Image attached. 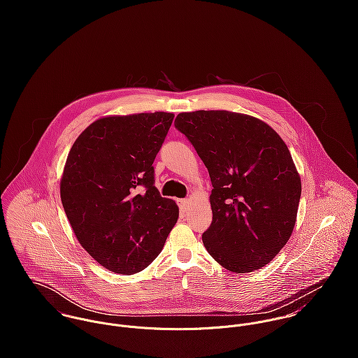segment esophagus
Instances as JSON below:
<instances>
[{"label":"esophagus","instance_id":"34e87169","mask_svg":"<svg viewBox=\"0 0 358 358\" xmlns=\"http://www.w3.org/2000/svg\"><path fill=\"white\" fill-rule=\"evenodd\" d=\"M189 203H190V200H189V199L179 200V208H180L183 212H186V210H187V208H189Z\"/></svg>","mask_w":358,"mask_h":358}]
</instances>
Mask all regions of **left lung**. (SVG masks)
<instances>
[{
	"mask_svg": "<svg viewBox=\"0 0 358 358\" xmlns=\"http://www.w3.org/2000/svg\"><path fill=\"white\" fill-rule=\"evenodd\" d=\"M175 128L194 146L213 187L208 254L233 273L270 263L292 234L302 193L284 141L259 118L226 110L180 113Z\"/></svg>",
	"mask_w": 358,
	"mask_h": 358,
	"instance_id": "obj_1",
	"label": "left lung"
}]
</instances>
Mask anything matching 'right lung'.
Returning a JSON list of instances; mask_svg holds the SVG:
<instances>
[{
	"instance_id": "right-lung-1",
	"label": "right lung",
	"mask_w": 358,
	"mask_h": 358,
	"mask_svg": "<svg viewBox=\"0 0 358 358\" xmlns=\"http://www.w3.org/2000/svg\"><path fill=\"white\" fill-rule=\"evenodd\" d=\"M173 114L103 117L74 142L60 180L66 216L83 248L118 274L146 268L161 252L179 208L154 186V158Z\"/></svg>"
}]
</instances>
